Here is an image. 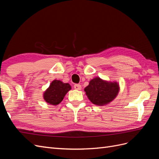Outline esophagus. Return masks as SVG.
Wrapping results in <instances>:
<instances>
[{"label": "esophagus", "mask_w": 159, "mask_h": 159, "mask_svg": "<svg viewBox=\"0 0 159 159\" xmlns=\"http://www.w3.org/2000/svg\"><path fill=\"white\" fill-rule=\"evenodd\" d=\"M74 88L77 90H80L81 89V85L80 84H75Z\"/></svg>", "instance_id": "34e87169"}]
</instances>
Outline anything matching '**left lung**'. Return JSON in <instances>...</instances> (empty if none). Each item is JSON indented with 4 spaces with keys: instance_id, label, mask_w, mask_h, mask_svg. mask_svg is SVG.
<instances>
[{
    "instance_id": "left-lung-1",
    "label": "left lung",
    "mask_w": 159,
    "mask_h": 159,
    "mask_svg": "<svg viewBox=\"0 0 159 159\" xmlns=\"http://www.w3.org/2000/svg\"><path fill=\"white\" fill-rule=\"evenodd\" d=\"M84 91L91 103L103 106L111 102L117 97L119 91V85L117 81L112 82L96 77L90 80Z\"/></svg>"
}]
</instances>
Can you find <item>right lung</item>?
Masks as SVG:
<instances>
[{
    "label": "right lung",
    "instance_id": "1",
    "mask_svg": "<svg viewBox=\"0 0 159 159\" xmlns=\"http://www.w3.org/2000/svg\"><path fill=\"white\" fill-rule=\"evenodd\" d=\"M71 89L68 83H64L60 80H54L52 81L49 88L43 94L45 102L52 105H58L64 99L65 95Z\"/></svg>",
    "mask_w": 159,
    "mask_h": 159
}]
</instances>
